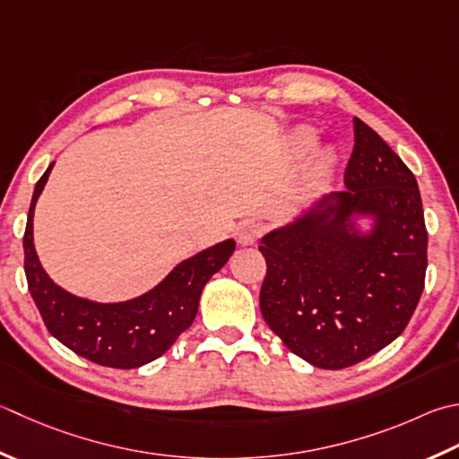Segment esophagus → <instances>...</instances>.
I'll use <instances>...</instances> for the list:
<instances>
[{
    "instance_id": "esophagus-1",
    "label": "esophagus",
    "mask_w": 459,
    "mask_h": 459,
    "mask_svg": "<svg viewBox=\"0 0 459 459\" xmlns=\"http://www.w3.org/2000/svg\"><path fill=\"white\" fill-rule=\"evenodd\" d=\"M263 232H264L263 222H258V221H245V222H240L238 229H237V240H238V245H242V247L255 245V242H256L260 237H263Z\"/></svg>"
}]
</instances>
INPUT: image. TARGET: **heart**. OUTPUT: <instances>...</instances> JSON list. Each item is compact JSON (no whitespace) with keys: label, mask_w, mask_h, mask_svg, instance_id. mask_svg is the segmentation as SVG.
Returning <instances> with one entry per match:
<instances>
[{"label":"heart","mask_w":459,"mask_h":459,"mask_svg":"<svg viewBox=\"0 0 459 459\" xmlns=\"http://www.w3.org/2000/svg\"><path fill=\"white\" fill-rule=\"evenodd\" d=\"M318 145V133L312 127H299L290 133L289 137V147L294 155H308V152ZM338 155L334 149H322L316 157V169L320 173H330L332 169L336 167Z\"/></svg>","instance_id":"heart-1"}]
</instances>
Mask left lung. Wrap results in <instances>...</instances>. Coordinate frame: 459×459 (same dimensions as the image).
Segmentation results:
<instances>
[{"instance_id": "obj_1", "label": "left lung", "mask_w": 459, "mask_h": 459, "mask_svg": "<svg viewBox=\"0 0 459 459\" xmlns=\"http://www.w3.org/2000/svg\"><path fill=\"white\" fill-rule=\"evenodd\" d=\"M344 186L304 204L258 247L268 266L266 325L322 370L354 366L394 342L418 307L428 266L416 177L358 117Z\"/></svg>"}]
</instances>
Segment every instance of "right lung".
<instances>
[{"label": "right lung", "mask_w": 459, "mask_h": 459, "mask_svg": "<svg viewBox=\"0 0 459 459\" xmlns=\"http://www.w3.org/2000/svg\"><path fill=\"white\" fill-rule=\"evenodd\" d=\"M53 165L35 185L23 235L27 286L45 326L63 346L107 368L131 370L157 360L193 325L204 284L235 253V238L214 242L181 260L163 281L134 299L99 302L71 294L45 273L33 245L35 204Z\"/></svg>", "instance_id": "obj_1"}]
</instances>
